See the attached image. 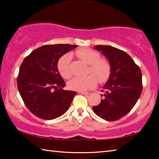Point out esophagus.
Returning <instances> with one entry per match:
<instances>
[{
    "label": "esophagus",
    "mask_w": 159,
    "mask_h": 159,
    "mask_svg": "<svg viewBox=\"0 0 159 159\" xmlns=\"http://www.w3.org/2000/svg\"><path fill=\"white\" fill-rule=\"evenodd\" d=\"M79 93L82 94V95H88L90 94V92H79Z\"/></svg>",
    "instance_id": "obj_1"
}]
</instances>
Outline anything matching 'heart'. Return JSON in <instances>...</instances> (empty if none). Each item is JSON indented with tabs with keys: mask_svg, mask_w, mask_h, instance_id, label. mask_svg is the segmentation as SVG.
Listing matches in <instances>:
<instances>
[{
	"mask_svg": "<svg viewBox=\"0 0 159 159\" xmlns=\"http://www.w3.org/2000/svg\"><path fill=\"white\" fill-rule=\"evenodd\" d=\"M75 54L77 57L89 64L88 74H93L85 77L73 78L68 84L70 89L82 92L95 87L98 83L97 77L100 82H104L109 79L111 71V64L108 60L101 59V56L98 52L90 48H85L76 51ZM71 60V55L70 53L65 54L58 60L57 64L58 71L64 79H69L71 76L70 69Z\"/></svg>",
	"mask_w": 159,
	"mask_h": 159,
	"instance_id": "obj_1",
	"label": "heart"
}]
</instances>
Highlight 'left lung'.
<instances>
[{"instance_id":"8db88e82","label":"left lung","mask_w":159,"mask_h":159,"mask_svg":"<svg viewBox=\"0 0 159 159\" xmlns=\"http://www.w3.org/2000/svg\"><path fill=\"white\" fill-rule=\"evenodd\" d=\"M108 59L111 66L109 79L103 86L104 95L93 111L109 121L117 120L128 114L142 91V72L128 53L110 45H95Z\"/></svg>"}]
</instances>
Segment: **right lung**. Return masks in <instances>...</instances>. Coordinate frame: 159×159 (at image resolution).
Returning a JSON list of instances; mask_svg holds the SVG:
<instances>
[{
    "mask_svg": "<svg viewBox=\"0 0 159 159\" xmlns=\"http://www.w3.org/2000/svg\"><path fill=\"white\" fill-rule=\"evenodd\" d=\"M76 47L69 44L45 45L32 51L21 63L17 88L24 103L36 116L55 119L69 109L77 93L62 89L66 84L57 64L64 54Z\"/></svg>",
    "mask_w": 159,
    "mask_h": 159,
    "instance_id": "add662e5",
    "label": "right lung"
}]
</instances>
